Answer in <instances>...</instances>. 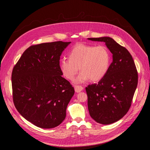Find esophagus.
Returning a JSON list of instances; mask_svg holds the SVG:
<instances>
[{
  "label": "esophagus",
  "mask_w": 150,
  "mask_h": 150,
  "mask_svg": "<svg viewBox=\"0 0 150 150\" xmlns=\"http://www.w3.org/2000/svg\"><path fill=\"white\" fill-rule=\"evenodd\" d=\"M74 88H75V91L76 93H79V92H81L82 90H83V87L81 86V85H75Z\"/></svg>",
  "instance_id": "1"
}]
</instances>
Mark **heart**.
<instances>
[{"mask_svg":"<svg viewBox=\"0 0 150 150\" xmlns=\"http://www.w3.org/2000/svg\"><path fill=\"white\" fill-rule=\"evenodd\" d=\"M68 59L60 61V69L63 75L73 80L79 70L76 82L101 80L108 73L111 63V54L104 46H92L83 43L76 45L69 52Z\"/></svg>","mask_w":150,"mask_h":150,"instance_id":"heart-1","label":"heart"}]
</instances>
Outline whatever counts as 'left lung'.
<instances>
[{"label":"left lung","mask_w":150,"mask_h":150,"mask_svg":"<svg viewBox=\"0 0 150 150\" xmlns=\"http://www.w3.org/2000/svg\"><path fill=\"white\" fill-rule=\"evenodd\" d=\"M104 42L113 54V62L98 83L85 88L88 109L97 123L109 125L122 119L129 110L138 84V72L133 58L124 47L109 37L88 38Z\"/></svg>","instance_id":"left-lung-1"}]
</instances>
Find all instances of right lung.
<instances>
[{
  "mask_svg": "<svg viewBox=\"0 0 150 150\" xmlns=\"http://www.w3.org/2000/svg\"><path fill=\"white\" fill-rule=\"evenodd\" d=\"M70 43L59 41L33 45L13 68L14 105L21 116L37 127H55L66 117L75 90L62 76L59 60Z\"/></svg>",
  "mask_w": 150,
  "mask_h": 150,
  "instance_id": "1",
  "label": "right lung"
}]
</instances>
